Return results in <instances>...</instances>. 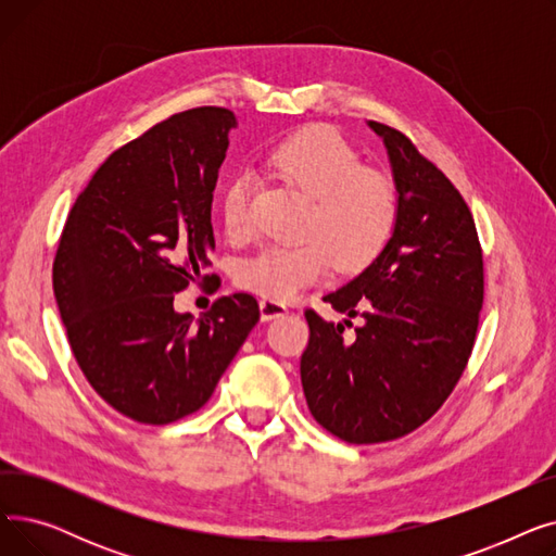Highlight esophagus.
Instances as JSON below:
<instances>
[{
  "label": "esophagus",
  "instance_id": "34e87169",
  "mask_svg": "<svg viewBox=\"0 0 556 556\" xmlns=\"http://www.w3.org/2000/svg\"><path fill=\"white\" fill-rule=\"evenodd\" d=\"M258 311H261L263 323H270V319H275V317H283L288 313V306L281 302H275V300H261Z\"/></svg>",
  "mask_w": 556,
  "mask_h": 556
}]
</instances>
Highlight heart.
<instances>
[{"mask_svg":"<svg viewBox=\"0 0 556 556\" xmlns=\"http://www.w3.org/2000/svg\"><path fill=\"white\" fill-rule=\"evenodd\" d=\"M268 166L311 198L300 243H273L245 258L239 283L266 300H290L317 283L333 256L361 270L386 250L396 227V193L386 175L363 168L358 153L331 128H308L281 141ZM223 227L243 237L252 227L250 182L233 178L220 198Z\"/></svg>","mask_w":556,"mask_h":556,"instance_id":"b5f03b06","label":"heart"}]
</instances>
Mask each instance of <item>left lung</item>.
<instances>
[{"mask_svg": "<svg viewBox=\"0 0 556 556\" xmlns=\"http://www.w3.org/2000/svg\"><path fill=\"white\" fill-rule=\"evenodd\" d=\"M383 139L396 187V227L369 266L325 295L344 325L306 311L302 388L319 426L349 444L392 442L426 424L469 363L484 298L473 216L446 175L403 132Z\"/></svg>", "mask_w": 556, "mask_h": 556, "instance_id": "8db88e82", "label": "left lung"}]
</instances>
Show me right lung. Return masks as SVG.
I'll return each instance as SVG.
<instances>
[{"mask_svg": "<svg viewBox=\"0 0 556 556\" xmlns=\"http://www.w3.org/2000/svg\"><path fill=\"white\" fill-rule=\"evenodd\" d=\"M231 128L229 110L193 108L122 146L76 198L58 243L53 295L74 358L139 424L200 410L258 323L248 293L216 300L198 323L173 308L216 248L212 200Z\"/></svg>", "mask_w": 556, "mask_h": 556, "instance_id": "add662e5", "label": "right lung"}]
</instances>
